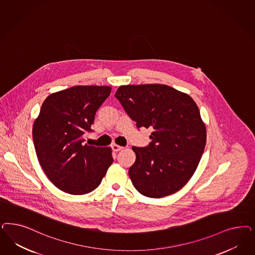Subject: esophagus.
I'll use <instances>...</instances> for the list:
<instances>
[{
	"instance_id": "34e87169",
	"label": "esophagus",
	"mask_w": 255,
	"mask_h": 255,
	"mask_svg": "<svg viewBox=\"0 0 255 255\" xmlns=\"http://www.w3.org/2000/svg\"><path fill=\"white\" fill-rule=\"evenodd\" d=\"M123 146H120V145H118V144H113L112 145V149H113V151L114 152H118V151H120V150H122L123 149Z\"/></svg>"
}]
</instances>
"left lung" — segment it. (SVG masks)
<instances>
[{
  "label": "left lung",
  "mask_w": 255,
  "mask_h": 255,
  "mask_svg": "<svg viewBox=\"0 0 255 255\" xmlns=\"http://www.w3.org/2000/svg\"><path fill=\"white\" fill-rule=\"evenodd\" d=\"M115 97L138 128H153L147 146L132 147L136 161L128 174L135 189L150 198L175 193L196 171L206 146L195 101L164 84L122 85Z\"/></svg>",
  "instance_id": "1"
}]
</instances>
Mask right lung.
Wrapping results in <instances>:
<instances>
[{"label": "right lung", "instance_id": "1", "mask_svg": "<svg viewBox=\"0 0 255 255\" xmlns=\"http://www.w3.org/2000/svg\"><path fill=\"white\" fill-rule=\"evenodd\" d=\"M110 86H73L49 95L33 126L42 169L58 189L82 195L97 189L113 163L112 148L84 144Z\"/></svg>", "mask_w": 255, "mask_h": 255}]
</instances>
